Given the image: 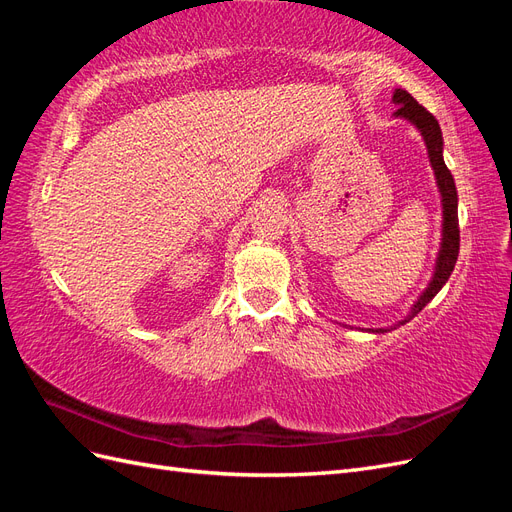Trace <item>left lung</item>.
I'll use <instances>...</instances> for the list:
<instances>
[{
    "instance_id": "8db88e82",
    "label": "left lung",
    "mask_w": 512,
    "mask_h": 512,
    "mask_svg": "<svg viewBox=\"0 0 512 512\" xmlns=\"http://www.w3.org/2000/svg\"><path fill=\"white\" fill-rule=\"evenodd\" d=\"M393 104L397 106L395 117L408 119L412 126L421 132L423 141L427 145L433 175H436V183H438V190L442 196V243H440V252L436 258V271H433L429 286L423 290L421 297H418L416 303L412 305L410 314L395 324V327H399V324L410 322L418 312H421V309L442 290V286L448 282V277H451L457 256H459V218H457V188H455V179L451 175V170L446 168L444 158H442L444 141H442V130H440L438 119L433 117L425 106L418 104L404 89H395ZM391 329L393 327L367 329V331L369 333H386Z\"/></svg>"
}]
</instances>
